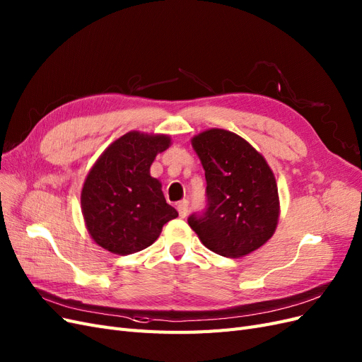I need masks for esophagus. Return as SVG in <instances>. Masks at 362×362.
<instances>
[{
  "instance_id": "obj_1",
  "label": "esophagus",
  "mask_w": 362,
  "mask_h": 362,
  "mask_svg": "<svg viewBox=\"0 0 362 362\" xmlns=\"http://www.w3.org/2000/svg\"><path fill=\"white\" fill-rule=\"evenodd\" d=\"M188 211H189L188 200H182V202L177 203V212H179L180 218H186V215H188Z\"/></svg>"
}]
</instances>
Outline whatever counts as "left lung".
Instances as JSON below:
<instances>
[{"label": "left lung", "mask_w": 362, "mask_h": 362, "mask_svg": "<svg viewBox=\"0 0 362 362\" xmlns=\"http://www.w3.org/2000/svg\"><path fill=\"white\" fill-rule=\"evenodd\" d=\"M191 143L204 168L207 204L188 224L206 248L224 257L259 250L272 238L279 218L271 167L248 141L226 129H207Z\"/></svg>", "instance_id": "1"}]
</instances>
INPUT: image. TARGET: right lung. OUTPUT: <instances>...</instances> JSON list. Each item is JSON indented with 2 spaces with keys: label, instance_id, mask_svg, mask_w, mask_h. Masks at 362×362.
Here are the masks:
<instances>
[{
  "label": "right lung",
  "instance_id": "right-lung-1",
  "mask_svg": "<svg viewBox=\"0 0 362 362\" xmlns=\"http://www.w3.org/2000/svg\"><path fill=\"white\" fill-rule=\"evenodd\" d=\"M170 144L168 135L127 132L88 171L81 209L90 236L103 250L119 255L141 251L179 216L165 202L160 182L150 176L156 155Z\"/></svg>",
  "mask_w": 362,
  "mask_h": 362
}]
</instances>
